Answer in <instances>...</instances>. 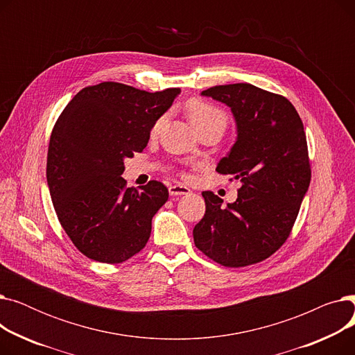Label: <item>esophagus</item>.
I'll return each instance as SVG.
<instances>
[{"mask_svg":"<svg viewBox=\"0 0 355 355\" xmlns=\"http://www.w3.org/2000/svg\"><path fill=\"white\" fill-rule=\"evenodd\" d=\"M168 191H170L171 196L177 197V196H185V194H190V189L185 187V185H181V184H174V185H170V189H168Z\"/></svg>","mask_w":355,"mask_h":355,"instance_id":"obj_1","label":"esophagus"}]
</instances>
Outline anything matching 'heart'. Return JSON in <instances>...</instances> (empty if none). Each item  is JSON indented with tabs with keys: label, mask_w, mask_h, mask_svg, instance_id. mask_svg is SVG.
Masks as SVG:
<instances>
[{
	"label": "heart",
	"mask_w": 355,
	"mask_h": 355,
	"mask_svg": "<svg viewBox=\"0 0 355 355\" xmlns=\"http://www.w3.org/2000/svg\"><path fill=\"white\" fill-rule=\"evenodd\" d=\"M189 114H190V119L194 123V126L202 128L210 123H221V125H227V118L223 112L214 106H211L210 103H206L202 101H193L189 106ZM162 119H158L154 126H153V134H157L158 129L162 123Z\"/></svg>",
	"instance_id": "b5f03b06"
}]
</instances>
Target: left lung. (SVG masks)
I'll return each instance as SVG.
<instances>
[{"label":"left lung","instance_id":"1","mask_svg":"<svg viewBox=\"0 0 355 355\" xmlns=\"http://www.w3.org/2000/svg\"><path fill=\"white\" fill-rule=\"evenodd\" d=\"M202 96L226 103L237 126V139L216 171L241 181L237 200L204 191L206 214L193 236L214 262L241 268L272 256L291 234L311 182L304 123L284 96L249 83L214 86Z\"/></svg>","mask_w":355,"mask_h":355}]
</instances>
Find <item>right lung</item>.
<instances>
[{
    "mask_svg": "<svg viewBox=\"0 0 355 355\" xmlns=\"http://www.w3.org/2000/svg\"><path fill=\"white\" fill-rule=\"evenodd\" d=\"M180 92L103 82L82 89L55 121L47 185L62 227L89 259L115 265L145 248L168 190L159 181L126 187L123 159L146 146Z\"/></svg>",
    "mask_w": 355,
    "mask_h": 355,
    "instance_id": "add662e5",
    "label": "right lung"
}]
</instances>
